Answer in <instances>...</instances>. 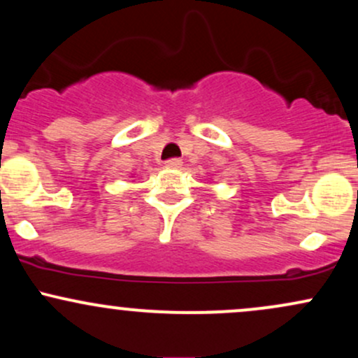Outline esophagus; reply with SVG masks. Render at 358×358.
<instances>
[{
    "label": "esophagus",
    "mask_w": 358,
    "mask_h": 358,
    "mask_svg": "<svg viewBox=\"0 0 358 358\" xmlns=\"http://www.w3.org/2000/svg\"><path fill=\"white\" fill-rule=\"evenodd\" d=\"M182 165H183V162L180 158H170L165 162V166L173 168V170H176V168H182Z\"/></svg>",
    "instance_id": "1"
}]
</instances>
